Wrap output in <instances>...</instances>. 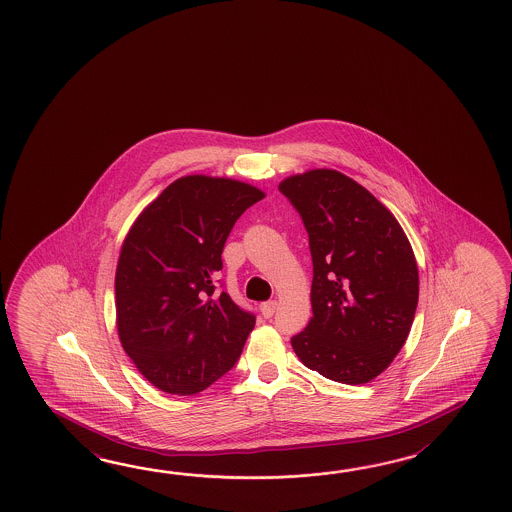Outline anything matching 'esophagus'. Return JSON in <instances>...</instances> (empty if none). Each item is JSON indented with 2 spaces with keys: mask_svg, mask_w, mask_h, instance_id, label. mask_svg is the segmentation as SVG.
I'll return each instance as SVG.
<instances>
[{
  "mask_svg": "<svg viewBox=\"0 0 512 512\" xmlns=\"http://www.w3.org/2000/svg\"><path fill=\"white\" fill-rule=\"evenodd\" d=\"M276 307H278L276 300L263 302V304H260V313L265 316V318H271V316L274 315V311H276Z\"/></svg>",
  "mask_w": 512,
  "mask_h": 512,
  "instance_id": "obj_1",
  "label": "esophagus"
}]
</instances>
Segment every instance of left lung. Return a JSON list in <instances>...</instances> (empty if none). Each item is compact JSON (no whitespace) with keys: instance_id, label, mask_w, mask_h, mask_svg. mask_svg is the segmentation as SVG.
Returning a JSON list of instances; mask_svg holds the SVG:
<instances>
[{"instance_id":"left-lung-1","label":"left lung","mask_w":512,"mask_h":512,"mask_svg":"<svg viewBox=\"0 0 512 512\" xmlns=\"http://www.w3.org/2000/svg\"><path fill=\"white\" fill-rule=\"evenodd\" d=\"M300 212L313 256V316L291 338L309 370L366 384L386 370L410 335L419 271L403 227L348 175L315 168L278 185Z\"/></svg>"}]
</instances>
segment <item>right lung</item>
<instances>
[{"instance_id": "add662e5", "label": "right lung", "mask_w": 512, "mask_h": 512, "mask_svg": "<svg viewBox=\"0 0 512 512\" xmlns=\"http://www.w3.org/2000/svg\"><path fill=\"white\" fill-rule=\"evenodd\" d=\"M265 197L229 177L185 175L133 221L120 247V344L161 392L194 395L240 359L256 318L216 294L221 252L241 214Z\"/></svg>"}]
</instances>
